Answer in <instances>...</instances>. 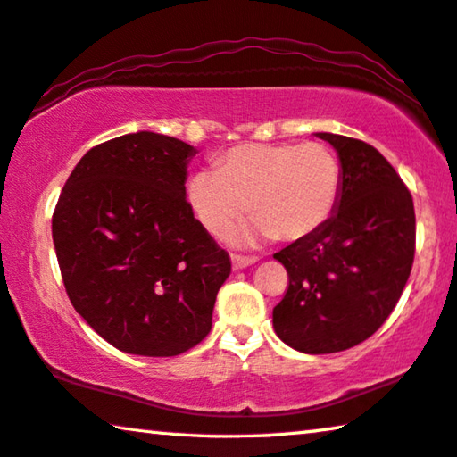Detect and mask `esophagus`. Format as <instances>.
Segmentation results:
<instances>
[{
	"label": "esophagus",
	"instance_id": "obj_1",
	"mask_svg": "<svg viewBox=\"0 0 457 457\" xmlns=\"http://www.w3.org/2000/svg\"><path fill=\"white\" fill-rule=\"evenodd\" d=\"M256 258L254 256H240V254H231V267L234 270H240V269H246L250 264H254Z\"/></svg>",
	"mask_w": 457,
	"mask_h": 457
}]
</instances>
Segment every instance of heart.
I'll return each mask as SVG.
<instances>
[{"label": "heart", "instance_id": "b5f03b06", "mask_svg": "<svg viewBox=\"0 0 457 457\" xmlns=\"http://www.w3.org/2000/svg\"><path fill=\"white\" fill-rule=\"evenodd\" d=\"M340 188L343 168L324 143H242L215 160V172L190 176L187 199L213 236L240 220L248 203L254 221L231 240L297 242L328 223Z\"/></svg>", "mask_w": 457, "mask_h": 457}]
</instances>
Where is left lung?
Segmentation results:
<instances>
[{
    "mask_svg": "<svg viewBox=\"0 0 457 457\" xmlns=\"http://www.w3.org/2000/svg\"><path fill=\"white\" fill-rule=\"evenodd\" d=\"M337 149L343 188L335 215L275 258L289 287L272 310L277 337L324 355L370 338L396 308L414 261V205L396 170L370 143L316 133Z\"/></svg>",
    "mask_w": 457,
    "mask_h": 457,
    "instance_id": "8db88e82",
    "label": "left lung"
}]
</instances>
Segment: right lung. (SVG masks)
I'll list each match as a JSON object with an SVG mask.
<instances>
[{
    "mask_svg": "<svg viewBox=\"0 0 457 457\" xmlns=\"http://www.w3.org/2000/svg\"><path fill=\"white\" fill-rule=\"evenodd\" d=\"M195 154L168 135H120L78 162L54 207L67 295L122 353L174 357L211 330L231 262L187 201Z\"/></svg>",
    "mask_w": 457,
    "mask_h": 457,
    "instance_id": "right-lung-1",
    "label": "right lung"
}]
</instances>
